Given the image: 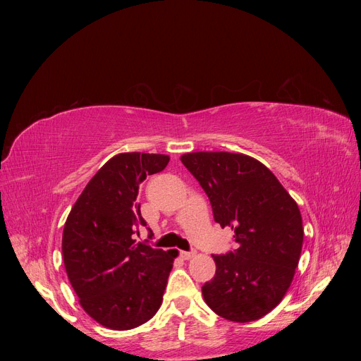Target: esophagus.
<instances>
[{
  "label": "esophagus",
  "mask_w": 361,
  "mask_h": 361,
  "mask_svg": "<svg viewBox=\"0 0 361 361\" xmlns=\"http://www.w3.org/2000/svg\"><path fill=\"white\" fill-rule=\"evenodd\" d=\"M180 256L185 260H190V259L195 257V251H180Z\"/></svg>",
  "instance_id": "obj_1"
}]
</instances>
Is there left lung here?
Instances as JSON below:
<instances>
[{
  "label": "left lung",
  "instance_id": "8db88e82",
  "mask_svg": "<svg viewBox=\"0 0 361 361\" xmlns=\"http://www.w3.org/2000/svg\"><path fill=\"white\" fill-rule=\"evenodd\" d=\"M180 161L209 197L214 220L231 227L238 244L214 256L204 302L227 321H257L290 288L304 239L300 207L272 171L248 155L191 152Z\"/></svg>",
  "mask_w": 361,
  "mask_h": 361
}]
</instances>
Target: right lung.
Returning a JSON list of instances; mask_svg holds the SVG:
<instances>
[{
    "label": "right lung",
    "mask_w": 361,
    "mask_h": 361,
    "mask_svg": "<svg viewBox=\"0 0 361 361\" xmlns=\"http://www.w3.org/2000/svg\"><path fill=\"white\" fill-rule=\"evenodd\" d=\"M169 155L126 152L108 159L72 206L61 251L84 312L106 329L130 330L162 304L178 250L164 251L133 238L146 221L137 195L149 174L167 167Z\"/></svg>",
    "instance_id": "add662e5"
}]
</instances>
